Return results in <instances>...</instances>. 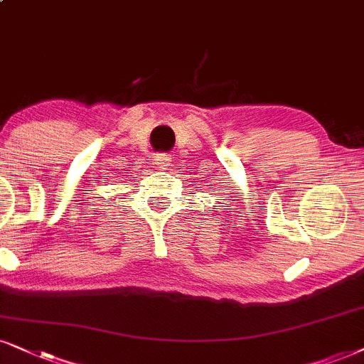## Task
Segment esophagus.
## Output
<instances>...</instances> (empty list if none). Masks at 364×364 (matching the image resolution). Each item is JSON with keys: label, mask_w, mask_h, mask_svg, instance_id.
<instances>
[{"label": "esophagus", "mask_w": 364, "mask_h": 364, "mask_svg": "<svg viewBox=\"0 0 364 364\" xmlns=\"http://www.w3.org/2000/svg\"><path fill=\"white\" fill-rule=\"evenodd\" d=\"M156 164H158L159 168L166 169V168L169 166V164H171V158H169V154L161 153V154L156 156Z\"/></svg>", "instance_id": "esophagus-1"}]
</instances>
